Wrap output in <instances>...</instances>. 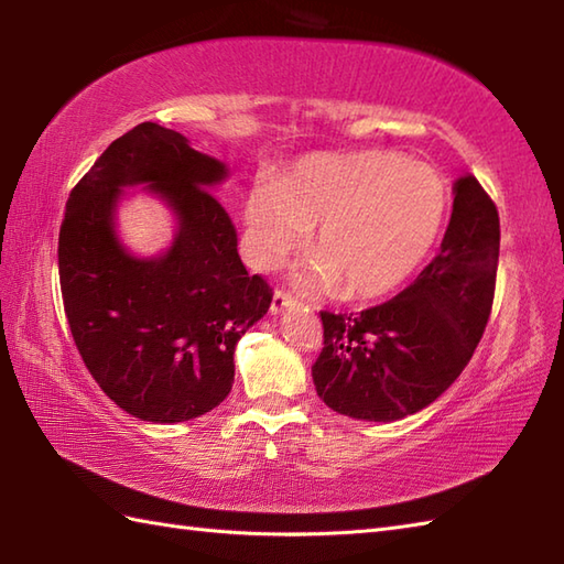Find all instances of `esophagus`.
Listing matches in <instances>:
<instances>
[{"label":"esophagus","mask_w":564,"mask_h":564,"mask_svg":"<svg viewBox=\"0 0 564 564\" xmlns=\"http://www.w3.org/2000/svg\"><path fill=\"white\" fill-rule=\"evenodd\" d=\"M289 305H295V297L289 291H275L273 293V301H271V313L273 315L283 313V310L289 307Z\"/></svg>","instance_id":"esophagus-1"}]
</instances>
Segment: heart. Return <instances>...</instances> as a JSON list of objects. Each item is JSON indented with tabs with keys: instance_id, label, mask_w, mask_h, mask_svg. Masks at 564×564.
I'll return each mask as SVG.
<instances>
[{
	"instance_id": "heart-1",
	"label": "heart",
	"mask_w": 564,
	"mask_h": 564,
	"mask_svg": "<svg viewBox=\"0 0 564 564\" xmlns=\"http://www.w3.org/2000/svg\"><path fill=\"white\" fill-rule=\"evenodd\" d=\"M446 184L424 162L394 152L313 154L281 178H259L242 203V249L271 271L301 249L315 225L307 275L346 297L386 295L434 247Z\"/></svg>"
}]
</instances>
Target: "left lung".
<instances>
[{"label": "left lung", "mask_w": 564, "mask_h": 564, "mask_svg": "<svg viewBox=\"0 0 564 564\" xmlns=\"http://www.w3.org/2000/svg\"><path fill=\"white\" fill-rule=\"evenodd\" d=\"M453 194L438 254L412 285L358 315L319 313L313 380L334 412L398 422L441 398L473 358L492 313L499 213L470 174Z\"/></svg>", "instance_id": "obj_1"}]
</instances>
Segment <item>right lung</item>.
<instances>
[{"label":"right lung","instance_id":"obj_1","mask_svg":"<svg viewBox=\"0 0 564 564\" xmlns=\"http://www.w3.org/2000/svg\"><path fill=\"white\" fill-rule=\"evenodd\" d=\"M225 176L182 133L140 123L67 198L57 267L72 339L99 388L142 422H188L218 406L232 390L237 341L271 305L210 191ZM138 183L177 215L173 247L152 260L130 256L115 235L117 198Z\"/></svg>","mask_w":564,"mask_h":564}]
</instances>
